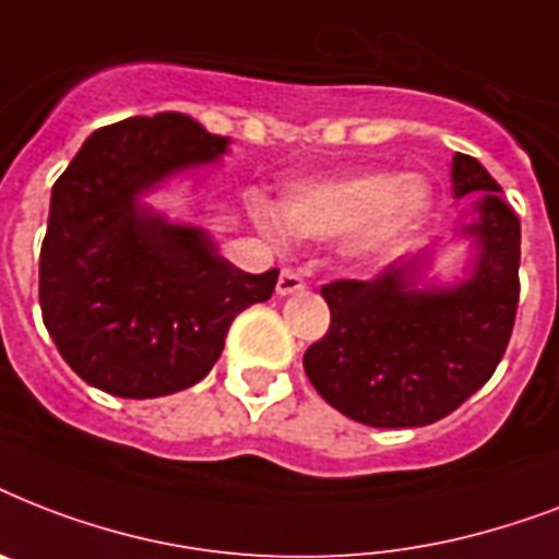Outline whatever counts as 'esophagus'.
Listing matches in <instances>:
<instances>
[{
  "mask_svg": "<svg viewBox=\"0 0 559 559\" xmlns=\"http://www.w3.org/2000/svg\"><path fill=\"white\" fill-rule=\"evenodd\" d=\"M305 278H301V272L293 270V266H284L281 270L278 278V296H289V293H298V289H305Z\"/></svg>",
  "mask_w": 559,
  "mask_h": 559,
  "instance_id": "34e87169",
  "label": "esophagus"
}]
</instances>
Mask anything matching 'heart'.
<instances>
[{"mask_svg":"<svg viewBox=\"0 0 559 559\" xmlns=\"http://www.w3.org/2000/svg\"><path fill=\"white\" fill-rule=\"evenodd\" d=\"M429 209L424 179L394 170H359L348 177L296 186L281 202L278 214L254 202V219L270 237L284 235L281 222L298 237L348 235L350 254L380 258L391 252Z\"/></svg>","mask_w":559,"mask_h":559,"instance_id":"heart-1","label":"heart"}]
</instances>
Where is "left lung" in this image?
Here are the masks:
<instances>
[{"label": "left lung", "mask_w": 559, "mask_h": 559, "mask_svg": "<svg viewBox=\"0 0 559 559\" xmlns=\"http://www.w3.org/2000/svg\"><path fill=\"white\" fill-rule=\"evenodd\" d=\"M455 193H485L473 278L443 293L412 287L415 261L366 281L324 284L331 328L305 354L307 380L333 408L377 429L441 420L476 394L502 362L520 305V219L481 162L452 156Z\"/></svg>", "instance_id": "left-lung-1"}]
</instances>
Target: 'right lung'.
<instances>
[{
  "label": "right lung",
  "mask_w": 559,
  "mask_h": 559,
  "mask_svg": "<svg viewBox=\"0 0 559 559\" xmlns=\"http://www.w3.org/2000/svg\"><path fill=\"white\" fill-rule=\"evenodd\" d=\"M226 142L182 112L127 118L95 130L51 188L39 310L95 389L127 400L188 389L217 362L235 316L272 296L278 270L240 272L202 228L168 226L139 202Z\"/></svg>",
  "instance_id": "right-lung-1"
}]
</instances>
